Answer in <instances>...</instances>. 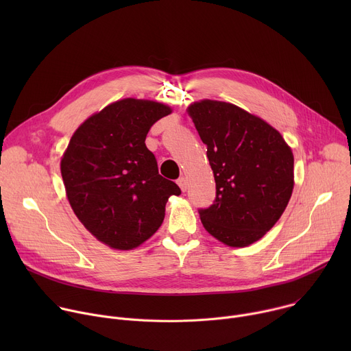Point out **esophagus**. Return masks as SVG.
Instances as JSON below:
<instances>
[{
  "mask_svg": "<svg viewBox=\"0 0 351 351\" xmlns=\"http://www.w3.org/2000/svg\"><path fill=\"white\" fill-rule=\"evenodd\" d=\"M178 184H179V187H180V190L182 191H186L187 190V180H186V178H179L178 179Z\"/></svg>",
  "mask_w": 351,
  "mask_h": 351,
  "instance_id": "obj_1",
  "label": "esophagus"
}]
</instances>
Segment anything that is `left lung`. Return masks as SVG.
Instances as JSON below:
<instances>
[{"instance_id": "8db88e82", "label": "left lung", "mask_w": 351, "mask_h": 351, "mask_svg": "<svg viewBox=\"0 0 351 351\" xmlns=\"http://www.w3.org/2000/svg\"><path fill=\"white\" fill-rule=\"evenodd\" d=\"M207 144L217 195L198 214L207 232L230 247L261 239L283 214L293 191V154L280 133L263 119L221 101L189 107Z\"/></svg>"}]
</instances>
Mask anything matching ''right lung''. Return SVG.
I'll use <instances>...</instances> for the list:
<instances>
[{"instance_id":"add662e5","label":"right lung","mask_w":351,"mask_h":351,"mask_svg":"<svg viewBox=\"0 0 351 351\" xmlns=\"http://www.w3.org/2000/svg\"><path fill=\"white\" fill-rule=\"evenodd\" d=\"M171 114L165 104L125 98L90 117L72 136L61 161L71 207L99 241L130 250L161 226L179 186L158 173L145 147L152 126Z\"/></svg>"}]
</instances>
